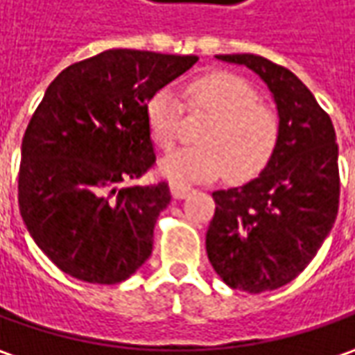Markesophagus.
Segmentation results:
<instances>
[{
  "mask_svg": "<svg viewBox=\"0 0 355 355\" xmlns=\"http://www.w3.org/2000/svg\"><path fill=\"white\" fill-rule=\"evenodd\" d=\"M171 192L175 198H187L190 192H194V189L189 184H182V182H171Z\"/></svg>",
  "mask_w": 355,
  "mask_h": 355,
  "instance_id": "34e87169",
  "label": "esophagus"
}]
</instances>
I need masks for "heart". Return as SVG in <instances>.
I'll use <instances>...</instances> for the list:
<instances>
[{"label": "heart", "instance_id": "b5f03b06", "mask_svg": "<svg viewBox=\"0 0 355 355\" xmlns=\"http://www.w3.org/2000/svg\"><path fill=\"white\" fill-rule=\"evenodd\" d=\"M190 110L212 114L202 129L198 147H182L165 155L161 173L175 182H206L224 168L232 178L257 175L275 151L279 119L259 104V94L248 80L232 72H208L184 88ZM182 104L171 88H161L145 104V121L159 147H171L178 137Z\"/></svg>", "mask_w": 355, "mask_h": 355}]
</instances>
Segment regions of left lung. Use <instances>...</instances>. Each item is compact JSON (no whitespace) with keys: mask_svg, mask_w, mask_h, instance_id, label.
Returning <instances> with one entry per match:
<instances>
[{"mask_svg":"<svg viewBox=\"0 0 355 355\" xmlns=\"http://www.w3.org/2000/svg\"><path fill=\"white\" fill-rule=\"evenodd\" d=\"M267 84L279 139L257 178L212 192L206 253L227 287L273 291L304 271L334 226L340 200L336 131L291 70L257 55H216Z\"/></svg>","mask_w":355,"mask_h":355,"instance_id":"1","label":"left lung"}]
</instances>
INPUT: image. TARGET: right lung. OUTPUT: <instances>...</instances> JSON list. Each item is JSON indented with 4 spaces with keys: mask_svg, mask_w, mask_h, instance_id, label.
<instances>
[{
    "mask_svg": "<svg viewBox=\"0 0 355 355\" xmlns=\"http://www.w3.org/2000/svg\"><path fill=\"white\" fill-rule=\"evenodd\" d=\"M196 60L110 49L46 88L21 145L19 210L60 271L116 285L151 257L171 192L165 182L129 184L155 163L145 104Z\"/></svg>",
    "mask_w": 355,
    "mask_h": 355,
    "instance_id": "1",
    "label": "right lung"
}]
</instances>
